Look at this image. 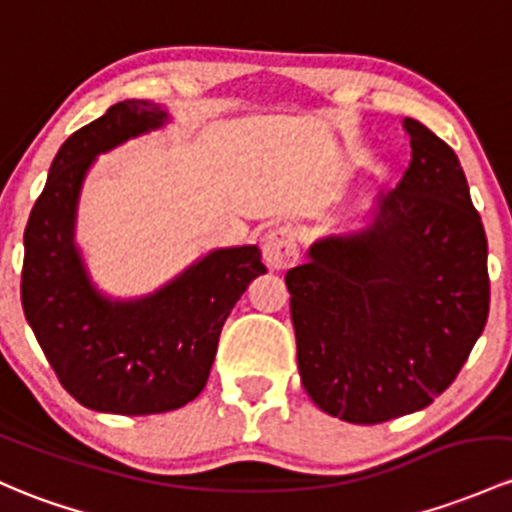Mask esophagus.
I'll list each match as a JSON object with an SVG mask.
<instances>
[{"instance_id": "1", "label": "esophagus", "mask_w": 512, "mask_h": 512, "mask_svg": "<svg viewBox=\"0 0 512 512\" xmlns=\"http://www.w3.org/2000/svg\"><path fill=\"white\" fill-rule=\"evenodd\" d=\"M299 257V235L292 225H279L262 242V260L270 270H287Z\"/></svg>"}]
</instances>
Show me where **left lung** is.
I'll return each mask as SVG.
<instances>
[{"mask_svg": "<svg viewBox=\"0 0 512 512\" xmlns=\"http://www.w3.org/2000/svg\"><path fill=\"white\" fill-rule=\"evenodd\" d=\"M412 159L375 220L311 245L284 277L301 385L331 417L380 424L456 380L491 306L488 240L454 149L405 117Z\"/></svg>", "mask_w": 512, "mask_h": 512, "instance_id": "obj_1", "label": "left lung"}]
</instances>
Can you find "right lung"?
Returning <instances> with one entry per match:
<instances>
[{
	"label": "right lung",
	"instance_id": "right-lung-1",
	"mask_svg": "<svg viewBox=\"0 0 512 512\" xmlns=\"http://www.w3.org/2000/svg\"><path fill=\"white\" fill-rule=\"evenodd\" d=\"M166 112L125 100L63 142L24 230L21 306L58 383L88 410H179L206 387L225 319L265 274L255 245L215 250L154 297L102 299L73 247L80 184L95 154L164 125Z\"/></svg>",
	"mask_w": 512,
	"mask_h": 512
}]
</instances>
